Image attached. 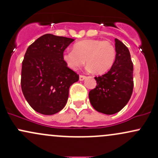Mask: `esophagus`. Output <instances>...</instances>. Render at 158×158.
<instances>
[{
	"mask_svg": "<svg viewBox=\"0 0 158 158\" xmlns=\"http://www.w3.org/2000/svg\"><path fill=\"white\" fill-rule=\"evenodd\" d=\"M85 78H86V77H85V76H84V75H80V76H79V80H80V81H83V80H84V79H85Z\"/></svg>",
	"mask_w": 158,
	"mask_h": 158,
	"instance_id": "esophagus-1",
	"label": "esophagus"
}]
</instances>
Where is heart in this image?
Segmentation results:
<instances>
[{"label": "heart", "mask_w": 158, "mask_h": 158, "mask_svg": "<svg viewBox=\"0 0 158 158\" xmlns=\"http://www.w3.org/2000/svg\"><path fill=\"white\" fill-rule=\"evenodd\" d=\"M73 50H67L62 54L63 61L70 70H78L86 61L87 70L96 73L108 72L115 62L117 50L110 41L87 39L77 42Z\"/></svg>", "instance_id": "obj_1"}]
</instances>
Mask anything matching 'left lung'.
<instances>
[{
	"instance_id": "left-lung-1",
	"label": "left lung",
	"mask_w": 158,
	"mask_h": 158,
	"mask_svg": "<svg viewBox=\"0 0 158 158\" xmlns=\"http://www.w3.org/2000/svg\"><path fill=\"white\" fill-rule=\"evenodd\" d=\"M115 62L108 73L95 77L97 86L90 90V104L97 111L114 114L126 106L134 88L133 63L129 50L122 41L115 39Z\"/></svg>"
}]
</instances>
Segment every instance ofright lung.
<instances>
[{"label":"right lung","instance_id":"obj_1","mask_svg":"<svg viewBox=\"0 0 158 158\" xmlns=\"http://www.w3.org/2000/svg\"><path fill=\"white\" fill-rule=\"evenodd\" d=\"M73 39L45 34L27 48L22 62L21 85L32 108L52 115L64 108L70 85L79 75L63 61L64 50Z\"/></svg>","mask_w":158,"mask_h":158}]
</instances>
